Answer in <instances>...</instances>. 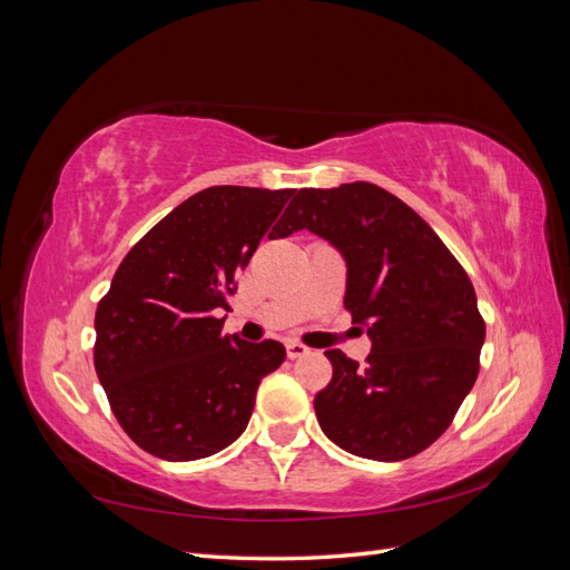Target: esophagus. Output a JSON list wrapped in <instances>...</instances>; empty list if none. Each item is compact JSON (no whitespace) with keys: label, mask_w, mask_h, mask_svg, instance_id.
<instances>
[{"label":"esophagus","mask_w":570,"mask_h":570,"mask_svg":"<svg viewBox=\"0 0 570 570\" xmlns=\"http://www.w3.org/2000/svg\"><path fill=\"white\" fill-rule=\"evenodd\" d=\"M311 350L306 345H301V342H286V354L288 360H298V356H306Z\"/></svg>","instance_id":"obj_1"}]
</instances>
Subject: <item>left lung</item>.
<instances>
[{"mask_svg": "<svg viewBox=\"0 0 570 570\" xmlns=\"http://www.w3.org/2000/svg\"><path fill=\"white\" fill-rule=\"evenodd\" d=\"M308 228L347 259L345 308L366 323V366L340 350L315 395L327 440L345 452L401 461L452 425L481 368L485 321L466 269L399 196L368 181L301 189L276 235Z\"/></svg>", "mask_w": 570, "mask_h": 570, "instance_id": "obj_1", "label": "left lung"}]
</instances>
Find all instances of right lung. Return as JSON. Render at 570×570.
Instances as JSON below:
<instances>
[{
  "mask_svg": "<svg viewBox=\"0 0 570 570\" xmlns=\"http://www.w3.org/2000/svg\"><path fill=\"white\" fill-rule=\"evenodd\" d=\"M296 189L208 187L145 233L99 301L95 368L118 425L167 461L220 452L247 428L282 342L225 337L235 274ZM277 225L274 226L273 223Z\"/></svg>",
  "mask_w": 570,
  "mask_h": 570,
  "instance_id": "1",
  "label": "right lung"
}]
</instances>
